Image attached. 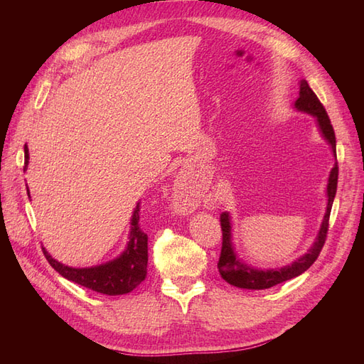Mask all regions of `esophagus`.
<instances>
[{"label":"esophagus","mask_w":364,"mask_h":364,"mask_svg":"<svg viewBox=\"0 0 364 364\" xmlns=\"http://www.w3.org/2000/svg\"><path fill=\"white\" fill-rule=\"evenodd\" d=\"M176 183H178V185H176V186H178V190H176V191L182 194V203L188 205L186 202L188 201L189 203L191 202V190H190L191 186H186V185H188V183H186V178H183V176H182V178H179Z\"/></svg>","instance_id":"1"}]
</instances>
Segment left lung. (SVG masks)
<instances>
[{"mask_svg":"<svg viewBox=\"0 0 364 364\" xmlns=\"http://www.w3.org/2000/svg\"><path fill=\"white\" fill-rule=\"evenodd\" d=\"M294 107L297 111L306 112L313 115L317 119V126L321 129L322 136L328 141V144L333 149V155L337 159L336 155V134L329 119L323 105L318 100L317 95L313 92L310 85L306 80H301L299 83V98L294 102ZM337 179H338V165L337 161L334 167L329 173L328 178V186H326V196H328V205L326 213L323 217V222L321 226V230L316 237V241L313 243L311 249L308 250L305 255L297 258L290 266H285L281 269H270V270H259L253 269L247 264L241 262V259L237 257L232 246V225H230L229 213H223L220 215V225H222V234H223V243H222V252H220L218 258V272L222 274V278L229 282L234 287L247 289V290H264L270 289L273 285H278L284 281H289L291 278L299 277L305 270L311 267V264L317 259L318 253H321L329 226V214H331L333 202L337 191Z\"/></svg>","mask_w":364,"mask_h":364,"instance_id":"left-lung-1","label":"left lung"}]
</instances>
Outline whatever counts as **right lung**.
<instances>
[{
  "label": "right lung",
  "mask_w": 364,
  "mask_h": 364,
  "mask_svg": "<svg viewBox=\"0 0 364 364\" xmlns=\"http://www.w3.org/2000/svg\"><path fill=\"white\" fill-rule=\"evenodd\" d=\"M28 165V147L24 146V171ZM27 194L30 197L28 188ZM147 234L139 226V203L130 220V237L126 250L112 261L100 264L95 267L86 269H74L51 258L50 253L42 247L43 255L51 264V267L59 272L63 278L73 281L82 287L90 289L92 291L117 296L130 293L134 289L146 279L147 277V261H149V249H147Z\"/></svg>",
  "instance_id": "add662e5"
}]
</instances>
